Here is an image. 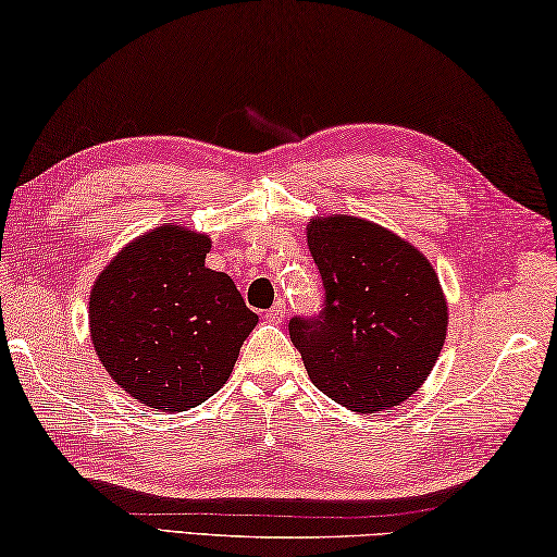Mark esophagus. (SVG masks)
Returning a JSON list of instances; mask_svg holds the SVG:
<instances>
[{
	"mask_svg": "<svg viewBox=\"0 0 557 557\" xmlns=\"http://www.w3.org/2000/svg\"><path fill=\"white\" fill-rule=\"evenodd\" d=\"M264 318H267L269 322H274V324H278V322L286 320V302H283V300H276L274 306H271V308L267 310Z\"/></svg>",
	"mask_w": 557,
	"mask_h": 557,
	"instance_id": "obj_1",
	"label": "esophagus"
}]
</instances>
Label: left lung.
I'll use <instances>...</instances> for the list:
<instances>
[{
	"mask_svg": "<svg viewBox=\"0 0 557 557\" xmlns=\"http://www.w3.org/2000/svg\"><path fill=\"white\" fill-rule=\"evenodd\" d=\"M308 247L324 302L314 314H293L288 332L310 381L361 414L405 403L446 339L432 264L391 230L351 215L312 220Z\"/></svg>",
	"mask_w": 557,
	"mask_h": 557,
	"instance_id": "left-lung-1",
	"label": "left lung"
}]
</instances>
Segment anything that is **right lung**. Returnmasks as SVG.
<instances>
[{
    "label": "right lung",
    "instance_id": "1",
    "mask_svg": "<svg viewBox=\"0 0 557 557\" xmlns=\"http://www.w3.org/2000/svg\"><path fill=\"white\" fill-rule=\"evenodd\" d=\"M211 239L162 225L119 251L89 298L94 349L133 400L184 412L220 391L255 330L223 271L206 267Z\"/></svg>",
    "mask_w": 557,
    "mask_h": 557
}]
</instances>
